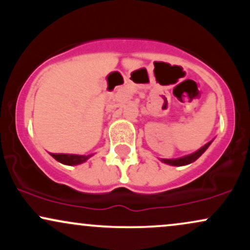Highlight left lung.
Listing matches in <instances>:
<instances>
[{"label": "left lung", "instance_id": "obj_1", "mask_svg": "<svg viewBox=\"0 0 250 250\" xmlns=\"http://www.w3.org/2000/svg\"><path fill=\"white\" fill-rule=\"evenodd\" d=\"M210 142H208L207 145L203 146L202 148H200L199 150H196L195 153L190 154V155H187V156H183V157H180V159H171V160H168V159H162L161 161L167 163V165H170V166H186V165H189V163L196 161L197 159L205 153L206 150H207V148L210 146Z\"/></svg>", "mask_w": 250, "mask_h": 250}]
</instances>
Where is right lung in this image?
<instances>
[{"label":"right lung","mask_w":250,"mask_h":250,"mask_svg":"<svg viewBox=\"0 0 250 250\" xmlns=\"http://www.w3.org/2000/svg\"><path fill=\"white\" fill-rule=\"evenodd\" d=\"M51 156L56 160V161L63 163V165L68 166H76L81 165L85 162L91 155H75V154H51Z\"/></svg>","instance_id":"right-lung-1"}]
</instances>
